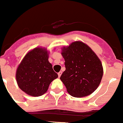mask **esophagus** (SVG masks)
Returning <instances> with one entry per match:
<instances>
[{
	"label": "esophagus",
	"mask_w": 123,
	"mask_h": 123,
	"mask_svg": "<svg viewBox=\"0 0 123 123\" xmlns=\"http://www.w3.org/2000/svg\"><path fill=\"white\" fill-rule=\"evenodd\" d=\"M61 74H62V72H59V73H58V76L60 77L61 76Z\"/></svg>",
	"instance_id": "esophagus-1"
}]
</instances>
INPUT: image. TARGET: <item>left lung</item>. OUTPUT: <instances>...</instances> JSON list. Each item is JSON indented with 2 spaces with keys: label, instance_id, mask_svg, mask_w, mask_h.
<instances>
[{
  "label": "left lung",
  "instance_id": "8db88e82",
  "mask_svg": "<svg viewBox=\"0 0 123 123\" xmlns=\"http://www.w3.org/2000/svg\"><path fill=\"white\" fill-rule=\"evenodd\" d=\"M65 70L60 80L71 96L82 98L98 87L103 75L100 59L91 48L81 41H75L61 49Z\"/></svg>",
  "mask_w": 123,
  "mask_h": 123
}]
</instances>
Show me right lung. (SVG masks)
I'll use <instances>...</instances> for the list:
<instances>
[{
	"label": "right lung",
	"mask_w": 123,
	"mask_h": 123,
	"mask_svg": "<svg viewBox=\"0 0 123 123\" xmlns=\"http://www.w3.org/2000/svg\"><path fill=\"white\" fill-rule=\"evenodd\" d=\"M49 51L36 47L28 51L18 65L16 80L19 87L27 95L39 96L47 92L50 83L58 77L49 61Z\"/></svg>",
	"instance_id": "add662e5"
}]
</instances>
